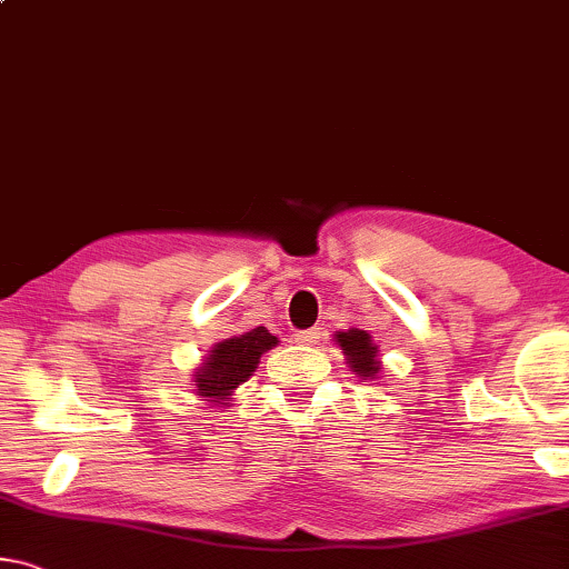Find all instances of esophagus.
<instances>
[{"instance_id": "obj_1", "label": "esophagus", "mask_w": 569, "mask_h": 569, "mask_svg": "<svg viewBox=\"0 0 569 569\" xmlns=\"http://www.w3.org/2000/svg\"><path fill=\"white\" fill-rule=\"evenodd\" d=\"M320 338V330L318 328H310V330H300V333H295V343L297 346H315Z\"/></svg>"}]
</instances>
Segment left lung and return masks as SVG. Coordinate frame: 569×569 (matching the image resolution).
I'll return each instance as SVG.
<instances>
[{"label":"left lung","instance_id":"obj_1","mask_svg":"<svg viewBox=\"0 0 569 569\" xmlns=\"http://www.w3.org/2000/svg\"><path fill=\"white\" fill-rule=\"evenodd\" d=\"M336 346L343 351L348 369H351L358 379L363 381H376L381 371V358H379V346L373 343V338L366 333V330H336Z\"/></svg>","mask_w":569,"mask_h":569}]
</instances>
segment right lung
Masks as SVG:
<instances>
[{"label": "right lung", "instance_id": "right-lung-1", "mask_svg": "<svg viewBox=\"0 0 569 569\" xmlns=\"http://www.w3.org/2000/svg\"><path fill=\"white\" fill-rule=\"evenodd\" d=\"M277 343L279 338L269 333L264 326L216 343L203 363H198V369L190 373L193 376V395L211 407H231L239 383L254 376L261 353L272 351Z\"/></svg>", "mask_w": 569, "mask_h": 569}]
</instances>
